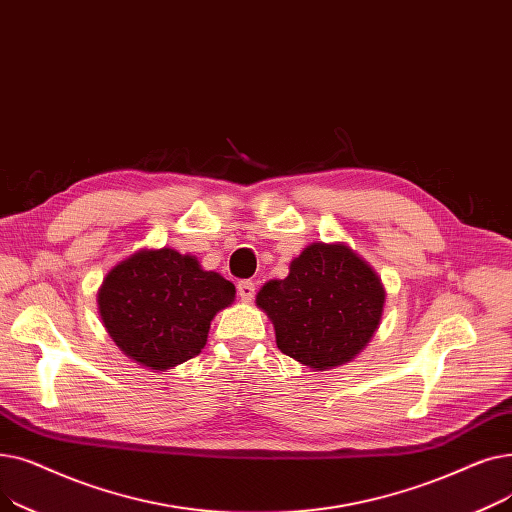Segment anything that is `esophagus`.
<instances>
[{"instance_id": "esophagus-1", "label": "esophagus", "mask_w": 512, "mask_h": 512, "mask_svg": "<svg viewBox=\"0 0 512 512\" xmlns=\"http://www.w3.org/2000/svg\"><path fill=\"white\" fill-rule=\"evenodd\" d=\"M237 294L241 302H252L256 296V283L254 281H239L237 283Z\"/></svg>"}]
</instances>
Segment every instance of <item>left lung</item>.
<instances>
[{
    "instance_id": "1",
    "label": "left lung",
    "mask_w": 512,
    "mask_h": 512,
    "mask_svg": "<svg viewBox=\"0 0 512 512\" xmlns=\"http://www.w3.org/2000/svg\"><path fill=\"white\" fill-rule=\"evenodd\" d=\"M275 325L277 348L314 371L350 362L375 335L385 289L346 243H310L289 275L264 283L256 296Z\"/></svg>"
}]
</instances>
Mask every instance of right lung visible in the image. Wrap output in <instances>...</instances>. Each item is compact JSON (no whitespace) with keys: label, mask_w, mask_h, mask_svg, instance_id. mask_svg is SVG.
Returning <instances> with one entry per match:
<instances>
[{"label":"right lung","mask_w":512,"mask_h":512,"mask_svg":"<svg viewBox=\"0 0 512 512\" xmlns=\"http://www.w3.org/2000/svg\"><path fill=\"white\" fill-rule=\"evenodd\" d=\"M235 285L173 248L139 250L106 275L97 306L114 344L141 367L166 371L198 356Z\"/></svg>","instance_id":"right-lung-1"}]
</instances>
